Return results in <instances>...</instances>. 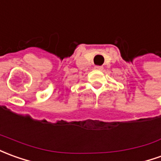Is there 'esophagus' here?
<instances>
[{"label":"esophagus","instance_id":"1","mask_svg":"<svg viewBox=\"0 0 161 161\" xmlns=\"http://www.w3.org/2000/svg\"><path fill=\"white\" fill-rule=\"evenodd\" d=\"M94 69H97V70H102V69H103V67H102V66H98V65H97V66L94 67Z\"/></svg>","mask_w":161,"mask_h":161}]
</instances>
